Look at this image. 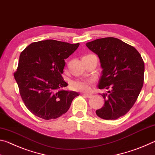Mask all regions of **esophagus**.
Segmentation results:
<instances>
[{
    "label": "esophagus",
    "instance_id": "esophagus-1",
    "mask_svg": "<svg viewBox=\"0 0 155 155\" xmlns=\"http://www.w3.org/2000/svg\"><path fill=\"white\" fill-rule=\"evenodd\" d=\"M82 94H83V95L84 96L87 97V98H91V96H92V95H91V94H86V93H82Z\"/></svg>",
    "mask_w": 155,
    "mask_h": 155
}]
</instances>
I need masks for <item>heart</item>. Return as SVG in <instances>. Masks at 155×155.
Masks as SVG:
<instances>
[{
  "instance_id": "obj_1",
  "label": "heart",
  "mask_w": 155,
  "mask_h": 155,
  "mask_svg": "<svg viewBox=\"0 0 155 155\" xmlns=\"http://www.w3.org/2000/svg\"><path fill=\"white\" fill-rule=\"evenodd\" d=\"M93 81L91 79L83 80L77 79L72 81L71 86L73 90L82 91H89L90 90L91 85H92Z\"/></svg>"
}]
</instances>
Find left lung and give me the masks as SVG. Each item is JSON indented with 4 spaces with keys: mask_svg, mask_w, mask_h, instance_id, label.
I'll return each mask as SVG.
<instances>
[{
    "mask_svg": "<svg viewBox=\"0 0 155 155\" xmlns=\"http://www.w3.org/2000/svg\"><path fill=\"white\" fill-rule=\"evenodd\" d=\"M86 46L98 55L103 68L98 88L107 90L101 94L104 106L96 114L102 119L116 120L132 108L143 87V59L134 47L117 38L97 39Z\"/></svg>",
    "mask_w": 155,
    "mask_h": 155,
    "instance_id": "left-lung-1",
    "label": "left lung"
}]
</instances>
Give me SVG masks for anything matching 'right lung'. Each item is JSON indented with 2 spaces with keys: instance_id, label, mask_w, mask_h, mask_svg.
I'll return each mask as SVG.
<instances>
[{
  "instance_id": "obj_1",
  "label": "right lung",
  "mask_w": 155,
  "mask_h": 155,
  "mask_svg": "<svg viewBox=\"0 0 155 155\" xmlns=\"http://www.w3.org/2000/svg\"><path fill=\"white\" fill-rule=\"evenodd\" d=\"M79 43L46 40L33 42L20 53L14 78L25 106L36 116L56 119L65 114L79 95L61 90L68 86L62 77L65 60Z\"/></svg>"
}]
</instances>
